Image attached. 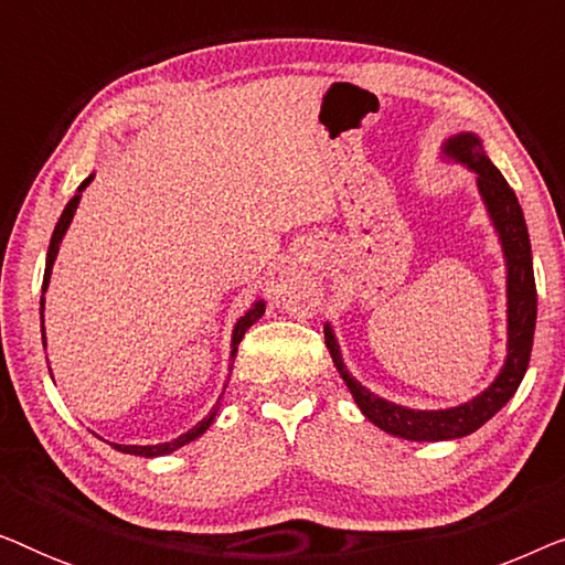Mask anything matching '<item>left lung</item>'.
<instances>
[{
	"label": "left lung",
	"instance_id": "obj_1",
	"mask_svg": "<svg viewBox=\"0 0 565 565\" xmlns=\"http://www.w3.org/2000/svg\"><path fill=\"white\" fill-rule=\"evenodd\" d=\"M445 159L466 164L476 172V184L481 192L486 211L497 228L501 249L507 262V360L499 370L497 381L478 393L476 398L450 408H406L375 396L365 385L354 381L347 370L337 337L329 323H323V339L342 381L350 388L354 404L375 427L388 431L393 437L412 439V443H439V439H458L481 429L509 398L520 388L530 365L532 337H535L537 319V290L535 273H532L530 234L524 223L522 207L516 203L514 190L509 188L504 174L486 157L481 138L476 134H458L447 138L443 146Z\"/></svg>",
	"mask_w": 565,
	"mask_h": 565
}]
</instances>
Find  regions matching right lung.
Masks as SVG:
<instances>
[{
    "label": "right lung",
    "mask_w": 565,
    "mask_h": 565,
    "mask_svg": "<svg viewBox=\"0 0 565 565\" xmlns=\"http://www.w3.org/2000/svg\"><path fill=\"white\" fill-rule=\"evenodd\" d=\"M92 177H95V174H89L87 180H84V182L79 184V190H76V195H74L72 200H68L66 207H64V213H61V218H58V223H56V228H53L51 246H49V257H45L43 292L49 290L51 273H53V262H56V254H58V244H61V238H64L66 228H68V223H72V218H74L76 205H79V200H82V190L87 188V184L92 182ZM43 303H45V298H41V321H43ZM262 313H265V300H257V303H254V306L249 308V311H246V313L242 316V319L236 321V327H234V337H231V360L236 358V352H238V342H242V339H244L246 329H249L254 321H259V319H262ZM43 347H45V329H43ZM49 370H51V367H49ZM215 412H218V408H213V412L207 414L203 422H198L195 427H192L190 431H184V435H180L177 439H172V443H161V445H115V443H110V445L115 447V450H120V452H126V455H141V458H159V455H169V452H174L177 447L188 445V443H192V439H198L200 435H205V429L211 427L213 419H215Z\"/></svg>",
    "instance_id": "obj_1"
}]
</instances>
